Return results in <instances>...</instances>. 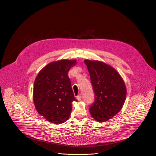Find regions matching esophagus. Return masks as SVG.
<instances>
[{"mask_svg": "<svg viewBox=\"0 0 156 156\" xmlns=\"http://www.w3.org/2000/svg\"><path fill=\"white\" fill-rule=\"evenodd\" d=\"M76 98H77V100H81V98H82V95L81 94H80L78 96H77V97H76Z\"/></svg>", "mask_w": 156, "mask_h": 156, "instance_id": "34e87169", "label": "esophagus"}]
</instances>
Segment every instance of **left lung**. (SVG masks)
Returning a JSON list of instances; mask_svg holds the SVG:
<instances>
[{
  "instance_id": "8db88e82",
  "label": "left lung",
  "mask_w": 156,
  "mask_h": 156,
  "mask_svg": "<svg viewBox=\"0 0 156 156\" xmlns=\"http://www.w3.org/2000/svg\"><path fill=\"white\" fill-rule=\"evenodd\" d=\"M94 93V102L89 108L98 122L111 119L122 108L126 88L119 73L108 64L100 61L84 60Z\"/></svg>"
}]
</instances>
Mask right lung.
I'll list each match as a JSON object with an SVG mask.
<instances>
[{
	"mask_svg": "<svg viewBox=\"0 0 156 156\" xmlns=\"http://www.w3.org/2000/svg\"><path fill=\"white\" fill-rule=\"evenodd\" d=\"M76 64L75 60L50 63L36 77L33 100L36 110L49 122L60 124L68 119L74 97L68 72Z\"/></svg>",
	"mask_w": 156,
	"mask_h": 156,
	"instance_id": "add662e5",
	"label": "right lung"
}]
</instances>
